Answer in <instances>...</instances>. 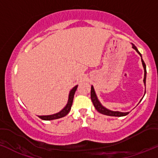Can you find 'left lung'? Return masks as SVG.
<instances>
[{"instance_id":"1","label":"left lung","mask_w":158,"mask_h":158,"mask_svg":"<svg viewBox=\"0 0 158 158\" xmlns=\"http://www.w3.org/2000/svg\"><path fill=\"white\" fill-rule=\"evenodd\" d=\"M132 44V48L135 49V51H137L138 54H139V55L141 56V57H142V54H141L140 52L138 51L137 48H136L133 44ZM142 65H143V67H144V71H145L143 82H144V84H145V85L146 73H147V71H146V65H145V62H144V60H142ZM91 99H92V101L93 104H94V107H95V109L97 110L99 113L104 114V115L112 116V117H123V116H126V115H127V114H129V112H126V113L119 112V111H113V110H110L107 109L106 107H104V106L101 104V102L98 101V97H97V95H96V93H95V92H94V87H93V86H92V89H91Z\"/></svg>"}]
</instances>
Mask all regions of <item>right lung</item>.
Segmentation results:
<instances>
[{"instance_id":"obj_1","label":"right lung","mask_w":158,"mask_h":158,"mask_svg":"<svg viewBox=\"0 0 158 158\" xmlns=\"http://www.w3.org/2000/svg\"><path fill=\"white\" fill-rule=\"evenodd\" d=\"M77 87H78V85L71 89V91L69 92V98H68L67 104H66V105L65 106V107L63 108V110H61L60 112L57 113V114H52V115L38 116V117H39V118H41V119H43V120H52V119L61 118V117H65L66 115H67L68 113L70 111L71 107H72L74 94H75V92H76V89H77Z\"/></svg>"}]
</instances>
